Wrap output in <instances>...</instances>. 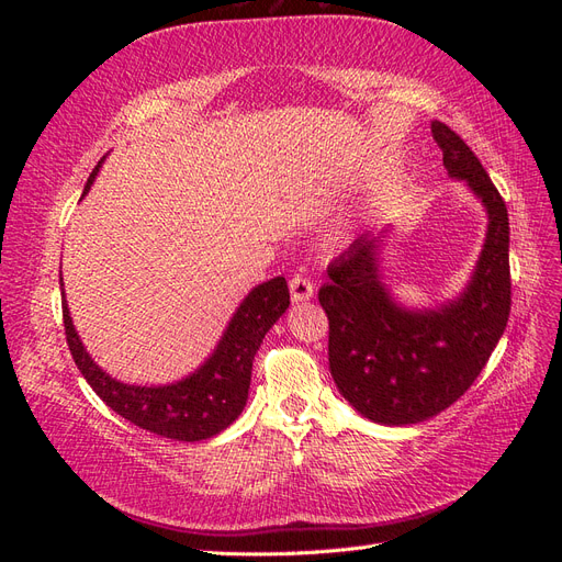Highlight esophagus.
<instances>
[{"label":"esophagus","mask_w":562,"mask_h":562,"mask_svg":"<svg viewBox=\"0 0 562 562\" xmlns=\"http://www.w3.org/2000/svg\"><path fill=\"white\" fill-rule=\"evenodd\" d=\"M288 288H291L293 302H307L314 297V283L307 277H293L291 283H288Z\"/></svg>","instance_id":"1"}]
</instances>
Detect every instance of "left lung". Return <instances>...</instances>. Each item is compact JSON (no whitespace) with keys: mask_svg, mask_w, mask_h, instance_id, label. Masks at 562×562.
I'll return each instance as SVG.
<instances>
[{"mask_svg":"<svg viewBox=\"0 0 562 562\" xmlns=\"http://www.w3.org/2000/svg\"><path fill=\"white\" fill-rule=\"evenodd\" d=\"M431 133L448 176L487 213L485 244L464 291L436 307L401 304L380 267L389 227L361 234L328 265L330 281L318 291L339 394L384 427H407L450 407L481 375L512 312L506 203L452 128L431 122Z\"/></svg>","mask_w":562,"mask_h":562,"instance_id":"1","label":"left lung"}]
</instances>
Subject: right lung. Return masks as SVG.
Wrapping results in <instances>:
<instances>
[{
    "label": "right lung",
    "instance_id": "1",
    "mask_svg": "<svg viewBox=\"0 0 562 562\" xmlns=\"http://www.w3.org/2000/svg\"><path fill=\"white\" fill-rule=\"evenodd\" d=\"M100 164L87 180L81 196L89 194ZM288 304H291V293H288L283 277L255 285L236 307L209 359L190 375L171 384H126L108 375L81 345L70 310H67L65 291L63 323L67 347L72 351L77 368L105 405L149 434L182 440V443H196V440H206L225 431L241 415L248 401L255 353L269 328L283 316Z\"/></svg>",
    "mask_w": 562,
    "mask_h": 562
}]
</instances>
